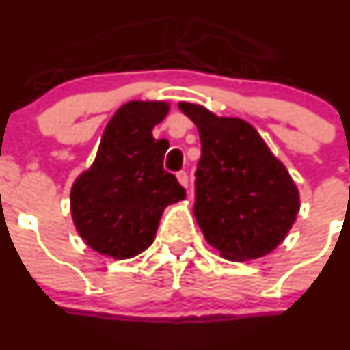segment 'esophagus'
Listing matches in <instances>:
<instances>
[{"mask_svg": "<svg viewBox=\"0 0 350 350\" xmlns=\"http://www.w3.org/2000/svg\"><path fill=\"white\" fill-rule=\"evenodd\" d=\"M176 180H178L180 183H182V187H189V175H187V172H178V174H176Z\"/></svg>", "mask_w": 350, "mask_h": 350, "instance_id": "34e87169", "label": "esophagus"}]
</instances>
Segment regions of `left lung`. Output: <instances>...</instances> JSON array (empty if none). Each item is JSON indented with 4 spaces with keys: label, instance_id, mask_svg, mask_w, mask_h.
I'll list each match as a JSON object with an SVG mask.
<instances>
[{
    "label": "left lung",
    "instance_id": "obj_1",
    "mask_svg": "<svg viewBox=\"0 0 350 350\" xmlns=\"http://www.w3.org/2000/svg\"><path fill=\"white\" fill-rule=\"evenodd\" d=\"M197 126L200 160L193 216L207 243L228 260L271 254L296 221L299 192L260 134L238 117L180 102Z\"/></svg>",
    "mask_w": 350,
    "mask_h": 350
}]
</instances>
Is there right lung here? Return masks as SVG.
Returning a JSON list of instances; mask_svg holds the SVG:
<instances>
[{"label":"right lung","mask_w":350,"mask_h":350,"mask_svg":"<svg viewBox=\"0 0 350 350\" xmlns=\"http://www.w3.org/2000/svg\"><path fill=\"white\" fill-rule=\"evenodd\" d=\"M167 102H127L103 131L95 161L71 187V214L79 237L107 257L139 255L154 240L165 207L185 199V189L163 168L167 139L153 127Z\"/></svg>","instance_id":"obj_1"}]
</instances>
